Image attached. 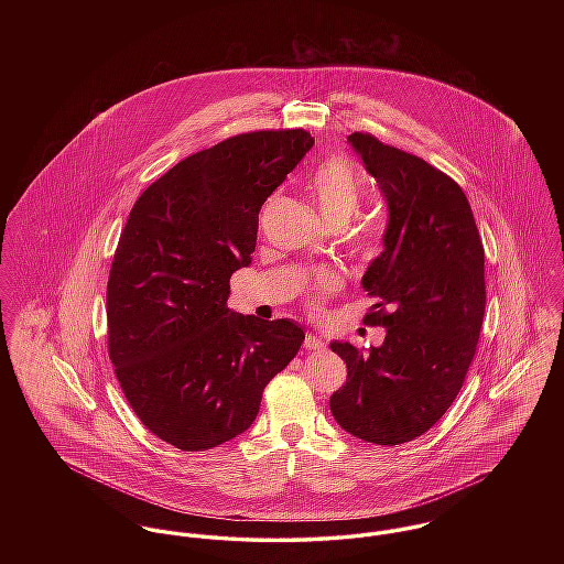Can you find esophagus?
Returning a JSON list of instances; mask_svg holds the SVG:
<instances>
[{
  "instance_id": "34e87169",
  "label": "esophagus",
  "mask_w": 564,
  "mask_h": 564,
  "mask_svg": "<svg viewBox=\"0 0 564 564\" xmlns=\"http://www.w3.org/2000/svg\"><path fill=\"white\" fill-rule=\"evenodd\" d=\"M304 347H306L308 351H322V349H325V343H323L319 336H315V334H306Z\"/></svg>"
}]
</instances>
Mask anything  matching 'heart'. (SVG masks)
I'll return each mask as SVG.
<instances>
[{
    "label": "heart",
    "instance_id": "b5f03b06",
    "mask_svg": "<svg viewBox=\"0 0 564 564\" xmlns=\"http://www.w3.org/2000/svg\"><path fill=\"white\" fill-rule=\"evenodd\" d=\"M313 195L319 204L323 217L332 226H343L347 224L356 210L360 208L362 202V186L354 169L340 159H329L322 162L319 169L313 175ZM384 228L380 219L367 217L362 219L351 235V242L358 253L371 256L378 245L382 241ZM338 275L336 273H319L315 284H313V304H319L325 295L334 293L338 289Z\"/></svg>",
    "mask_w": 564,
    "mask_h": 564
}]
</instances>
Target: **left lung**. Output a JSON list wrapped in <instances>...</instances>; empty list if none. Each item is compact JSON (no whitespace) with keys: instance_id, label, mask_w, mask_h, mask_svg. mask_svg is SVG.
I'll return each instance as SVG.
<instances>
[{"instance_id":"obj_1","label":"left lung","mask_w":564,"mask_h":564,"mask_svg":"<svg viewBox=\"0 0 564 564\" xmlns=\"http://www.w3.org/2000/svg\"><path fill=\"white\" fill-rule=\"evenodd\" d=\"M347 141L389 202L384 251L362 275L378 297L365 323L387 336L369 351L329 345L347 365L329 410L351 436L400 445L427 432L463 389L486 306L484 245L456 180L369 132Z\"/></svg>"}]
</instances>
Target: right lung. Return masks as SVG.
I'll use <instances>...</instances> for the list:
<instances>
[{"label": "right lung", "mask_w": 564, "mask_h": 564, "mask_svg": "<svg viewBox=\"0 0 564 564\" xmlns=\"http://www.w3.org/2000/svg\"><path fill=\"white\" fill-rule=\"evenodd\" d=\"M311 132L256 130L171 166L137 199L106 289L108 356L141 423L182 452L245 432L304 329L228 308L258 213L313 148Z\"/></svg>", "instance_id": "add662e5"}]
</instances>
